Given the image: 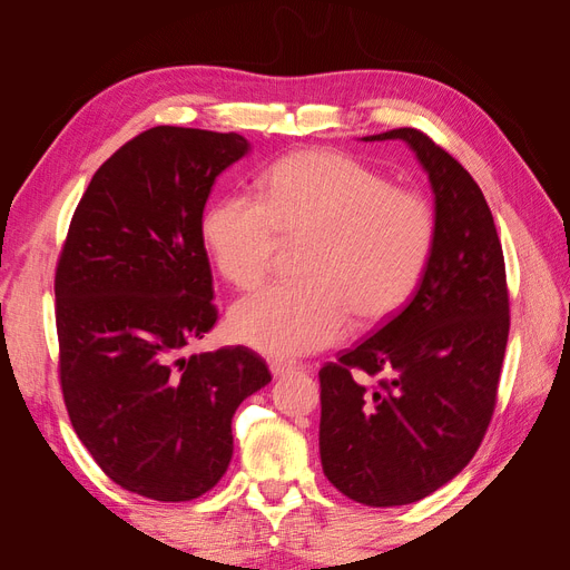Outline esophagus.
I'll list each match as a JSON object with an SVG mask.
<instances>
[{"label":"esophagus","instance_id":"1","mask_svg":"<svg viewBox=\"0 0 570 570\" xmlns=\"http://www.w3.org/2000/svg\"><path fill=\"white\" fill-rule=\"evenodd\" d=\"M297 371H304L302 364H295V361H271V373L273 377H285L289 373H297Z\"/></svg>","mask_w":570,"mask_h":570}]
</instances>
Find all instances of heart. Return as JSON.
<instances>
[{
  "label": "heart",
  "instance_id": "obj_1",
  "mask_svg": "<svg viewBox=\"0 0 570 570\" xmlns=\"http://www.w3.org/2000/svg\"><path fill=\"white\" fill-rule=\"evenodd\" d=\"M204 243L218 273L254 289L283 245H304L299 285L268 287L237 302L228 327L271 356H302L342 337L352 314L375 325L411 299L438 235L433 204L396 187L350 154L304 149L281 159L266 197L230 195L204 216Z\"/></svg>",
  "mask_w": 570,
  "mask_h": 570
}]
</instances>
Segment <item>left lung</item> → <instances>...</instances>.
<instances>
[{
    "mask_svg": "<svg viewBox=\"0 0 570 570\" xmlns=\"http://www.w3.org/2000/svg\"><path fill=\"white\" fill-rule=\"evenodd\" d=\"M364 140L416 151L435 193L438 235L402 312L318 371V444L323 473L344 497L402 507L461 473L488 433L509 289L492 212L469 170L416 128Z\"/></svg>",
    "mask_w": 570,
    "mask_h": 570,
    "instance_id": "8db88e82",
    "label": "left lung"
}]
</instances>
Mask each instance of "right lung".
Wrapping results in <instances>:
<instances>
[{"label": "right lung", "mask_w": 570, "mask_h": 570, "mask_svg": "<svg viewBox=\"0 0 570 570\" xmlns=\"http://www.w3.org/2000/svg\"><path fill=\"white\" fill-rule=\"evenodd\" d=\"M247 151L237 132L157 126L132 137L92 176L57 264L68 419L116 485L157 502L216 485L237 406L271 383L247 347L185 356L218 321L204 206Z\"/></svg>", "instance_id": "add662e5"}]
</instances>
